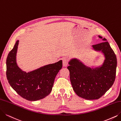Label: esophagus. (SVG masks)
<instances>
[{"mask_svg": "<svg viewBox=\"0 0 121 121\" xmlns=\"http://www.w3.org/2000/svg\"><path fill=\"white\" fill-rule=\"evenodd\" d=\"M69 60L66 57H64L62 59V64H63V66L65 67L68 65Z\"/></svg>", "mask_w": 121, "mask_h": 121, "instance_id": "34e87169", "label": "esophagus"}]
</instances>
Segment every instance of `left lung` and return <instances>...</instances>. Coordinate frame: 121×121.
<instances>
[{"label": "left lung", "mask_w": 121, "mask_h": 121, "mask_svg": "<svg viewBox=\"0 0 121 121\" xmlns=\"http://www.w3.org/2000/svg\"><path fill=\"white\" fill-rule=\"evenodd\" d=\"M103 40L104 42L92 46L95 50L104 53L105 60L102 66L91 69L74 59L67 66L74 91L85 99H98L111 87L115 80L117 57L107 40L104 38Z\"/></svg>", "instance_id": "1"}]
</instances>
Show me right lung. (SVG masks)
Listing matches in <instances>:
<instances>
[{
    "instance_id": "add662e5",
    "label": "right lung",
    "mask_w": 121,
    "mask_h": 121,
    "mask_svg": "<svg viewBox=\"0 0 121 121\" xmlns=\"http://www.w3.org/2000/svg\"><path fill=\"white\" fill-rule=\"evenodd\" d=\"M19 41L6 60V76L12 88L23 98L37 101L46 97L52 90L55 77L62 66V60L28 72L18 66L16 56Z\"/></svg>"
}]
</instances>
